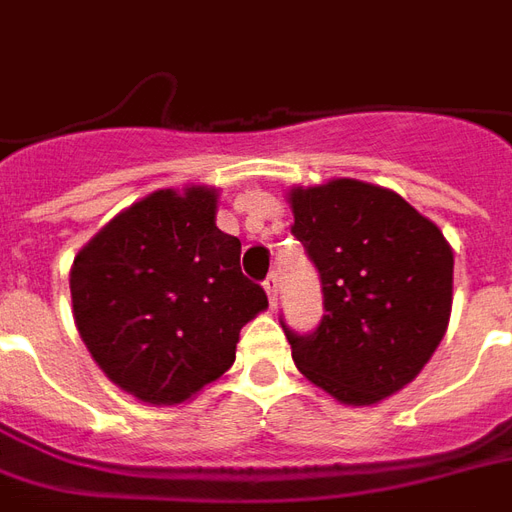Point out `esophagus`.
I'll return each instance as SVG.
<instances>
[{"mask_svg": "<svg viewBox=\"0 0 512 512\" xmlns=\"http://www.w3.org/2000/svg\"><path fill=\"white\" fill-rule=\"evenodd\" d=\"M263 285H266V293H268V301H271V306H276V298H279V276L268 274V279L263 282Z\"/></svg>", "mask_w": 512, "mask_h": 512, "instance_id": "34e87169", "label": "esophagus"}]
</instances>
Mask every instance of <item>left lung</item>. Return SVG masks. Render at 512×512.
Wrapping results in <instances>:
<instances>
[{"label": "left lung", "instance_id": "left-lung-1", "mask_svg": "<svg viewBox=\"0 0 512 512\" xmlns=\"http://www.w3.org/2000/svg\"><path fill=\"white\" fill-rule=\"evenodd\" d=\"M293 236L323 282V320L285 328L293 361L344 404H377L426 366L453 304V249L391 189L336 179L290 192Z\"/></svg>", "mask_w": 512, "mask_h": 512}]
</instances>
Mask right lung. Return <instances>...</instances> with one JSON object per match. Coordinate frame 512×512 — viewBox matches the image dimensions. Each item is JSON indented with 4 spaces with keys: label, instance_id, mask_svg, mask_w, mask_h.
<instances>
[{
    "label": "right lung",
    "instance_id": "right-lung-1",
    "mask_svg": "<svg viewBox=\"0 0 512 512\" xmlns=\"http://www.w3.org/2000/svg\"><path fill=\"white\" fill-rule=\"evenodd\" d=\"M217 192L160 189L113 217L70 271L75 325L102 372L149 404H179L236 361L268 306L241 274V241L214 222Z\"/></svg>",
    "mask_w": 512,
    "mask_h": 512
}]
</instances>
